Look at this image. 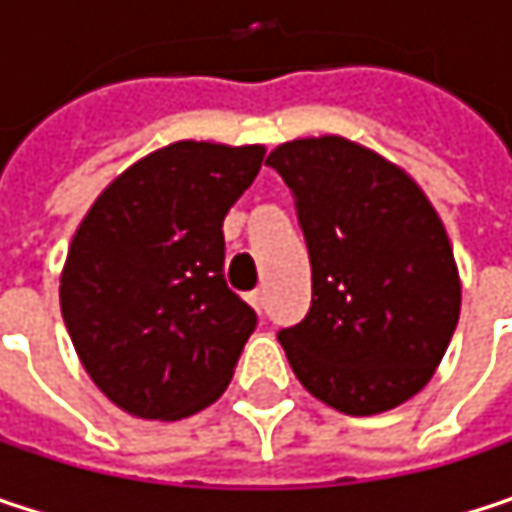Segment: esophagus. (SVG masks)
Instances as JSON below:
<instances>
[{
    "label": "esophagus",
    "instance_id": "34e87169",
    "mask_svg": "<svg viewBox=\"0 0 512 512\" xmlns=\"http://www.w3.org/2000/svg\"><path fill=\"white\" fill-rule=\"evenodd\" d=\"M249 305H252L255 311H263V308H266V290H255V293H249Z\"/></svg>",
    "mask_w": 512,
    "mask_h": 512
}]
</instances>
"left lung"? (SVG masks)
<instances>
[{"label": "left lung", "mask_w": 512, "mask_h": 512, "mask_svg": "<svg viewBox=\"0 0 512 512\" xmlns=\"http://www.w3.org/2000/svg\"><path fill=\"white\" fill-rule=\"evenodd\" d=\"M296 195L311 311L278 341L296 379L344 415H379L436 373L460 320L451 237L397 162L344 136L266 156Z\"/></svg>", "instance_id": "obj_1"}]
</instances>
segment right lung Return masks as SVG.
<instances>
[{
    "label": "right lung",
    "mask_w": 512,
    "mask_h": 512,
    "mask_svg": "<svg viewBox=\"0 0 512 512\" xmlns=\"http://www.w3.org/2000/svg\"><path fill=\"white\" fill-rule=\"evenodd\" d=\"M263 154L171 142L82 216L61 266V317L91 382L127 415L180 421L225 394L257 317L225 284L222 222Z\"/></svg>",
    "instance_id": "obj_1"
}]
</instances>
